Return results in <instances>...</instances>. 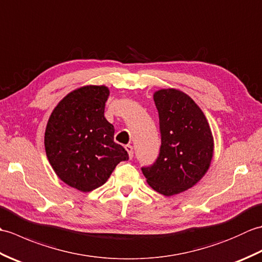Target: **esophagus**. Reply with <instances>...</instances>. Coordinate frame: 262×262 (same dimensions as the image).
<instances>
[{
    "label": "esophagus",
    "instance_id": "1",
    "mask_svg": "<svg viewBox=\"0 0 262 262\" xmlns=\"http://www.w3.org/2000/svg\"><path fill=\"white\" fill-rule=\"evenodd\" d=\"M125 148H126V151L128 152V155H129V158L132 159L133 155H134V149H133V146L128 144V145L125 146Z\"/></svg>",
    "mask_w": 262,
    "mask_h": 262
}]
</instances>
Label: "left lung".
Here are the masks:
<instances>
[{"instance_id": "obj_1", "label": "left lung", "mask_w": 262, "mask_h": 262, "mask_svg": "<svg viewBox=\"0 0 262 262\" xmlns=\"http://www.w3.org/2000/svg\"><path fill=\"white\" fill-rule=\"evenodd\" d=\"M161 147L152 165L143 166L146 181L155 191L172 196L202 179L207 172L214 151L208 121L193 100L176 89L154 93Z\"/></svg>"}]
</instances>
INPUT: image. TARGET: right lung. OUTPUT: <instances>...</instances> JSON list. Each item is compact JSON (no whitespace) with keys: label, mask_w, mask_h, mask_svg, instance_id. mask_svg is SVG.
<instances>
[{"label":"right lung","mask_w":262,"mask_h":262,"mask_svg":"<svg viewBox=\"0 0 262 262\" xmlns=\"http://www.w3.org/2000/svg\"><path fill=\"white\" fill-rule=\"evenodd\" d=\"M108 97L104 85L77 89L56 105L46 127L45 149L55 173L83 192L102 186L116 165L129 159L104 118Z\"/></svg>","instance_id":"add662e5"}]
</instances>
